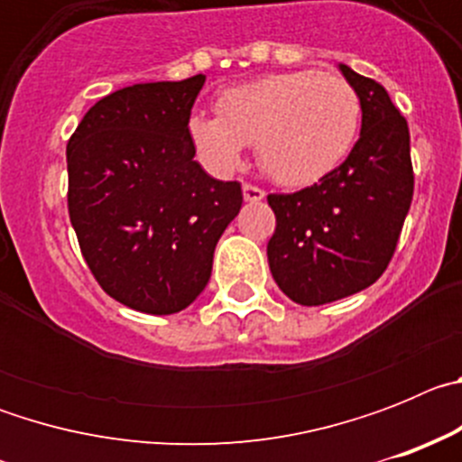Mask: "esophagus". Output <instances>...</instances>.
Returning a JSON list of instances; mask_svg holds the SVG:
<instances>
[{
    "instance_id": "obj_1",
    "label": "esophagus",
    "mask_w": 462,
    "mask_h": 462,
    "mask_svg": "<svg viewBox=\"0 0 462 462\" xmlns=\"http://www.w3.org/2000/svg\"><path fill=\"white\" fill-rule=\"evenodd\" d=\"M243 196L247 203H259L266 199V191L259 189V187H254V185H243Z\"/></svg>"
}]
</instances>
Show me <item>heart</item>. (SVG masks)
<instances>
[{"label":"heart","mask_w":462,"mask_h":462,"mask_svg":"<svg viewBox=\"0 0 462 462\" xmlns=\"http://www.w3.org/2000/svg\"><path fill=\"white\" fill-rule=\"evenodd\" d=\"M361 126V97L349 80L312 69L268 73L224 89L217 117H189V138L215 173L238 169L247 143L273 180H321L349 154Z\"/></svg>","instance_id":"heart-1"}]
</instances>
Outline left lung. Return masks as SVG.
I'll return each instance as SVG.
<instances>
[{
	"label": "left lung",
	"instance_id": "obj_1",
	"mask_svg": "<svg viewBox=\"0 0 462 462\" xmlns=\"http://www.w3.org/2000/svg\"><path fill=\"white\" fill-rule=\"evenodd\" d=\"M361 97V136L349 157L296 194H271L277 217L268 266L298 305H324L368 289L398 245L414 194L410 129L389 92L346 64Z\"/></svg>",
	"mask_w": 462,
	"mask_h": 462
}]
</instances>
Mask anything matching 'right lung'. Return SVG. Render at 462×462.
Returning <instances> with one entry per match:
<instances>
[{
    "label": "right lung",
    "instance_id": "1",
    "mask_svg": "<svg viewBox=\"0 0 462 462\" xmlns=\"http://www.w3.org/2000/svg\"><path fill=\"white\" fill-rule=\"evenodd\" d=\"M206 76L122 88L92 106L67 145L69 217L108 296L145 314L185 310L243 206L240 182L199 162L189 116Z\"/></svg>",
    "mask_w": 462,
    "mask_h": 462
}]
</instances>
